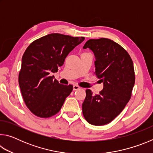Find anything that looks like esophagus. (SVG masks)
Returning a JSON list of instances; mask_svg holds the SVG:
<instances>
[{
    "label": "esophagus",
    "instance_id": "1",
    "mask_svg": "<svg viewBox=\"0 0 153 153\" xmlns=\"http://www.w3.org/2000/svg\"><path fill=\"white\" fill-rule=\"evenodd\" d=\"M79 88H80V87L79 86H77V85H74V90H78Z\"/></svg>",
    "mask_w": 153,
    "mask_h": 153
}]
</instances>
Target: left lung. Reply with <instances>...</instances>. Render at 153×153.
<instances>
[{"mask_svg": "<svg viewBox=\"0 0 153 153\" xmlns=\"http://www.w3.org/2000/svg\"><path fill=\"white\" fill-rule=\"evenodd\" d=\"M83 48L94 53V74L104 85L99 94L86 90L83 115L92 125H106L120 115L130 99L135 83L133 62L122 46L108 38L90 39Z\"/></svg>", "mask_w": 153, "mask_h": 153, "instance_id": "obj_1", "label": "left lung"}]
</instances>
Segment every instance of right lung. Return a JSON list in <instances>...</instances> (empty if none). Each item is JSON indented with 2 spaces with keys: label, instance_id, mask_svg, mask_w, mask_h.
Listing matches in <instances>:
<instances>
[{
  "label": "right lung",
  "instance_id": "right-lung-1",
  "mask_svg": "<svg viewBox=\"0 0 153 153\" xmlns=\"http://www.w3.org/2000/svg\"><path fill=\"white\" fill-rule=\"evenodd\" d=\"M84 39L50 33L33 41L25 50L19 84L25 105L35 115L48 118L60 111L73 86L59 84L51 74L58 71L68 54Z\"/></svg>",
  "mask_w": 153,
  "mask_h": 153
}]
</instances>
